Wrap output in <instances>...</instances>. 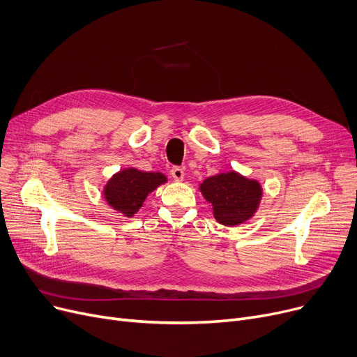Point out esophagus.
Masks as SVG:
<instances>
[{"label":"esophagus","instance_id":"34e87169","mask_svg":"<svg viewBox=\"0 0 357 357\" xmlns=\"http://www.w3.org/2000/svg\"><path fill=\"white\" fill-rule=\"evenodd\" d=\"M171 175H172V178H174L176 182H182L183 178H185V172H183L182 167H172Z\"/></svg>","mask_w":357,"mask_h":357}]
</instances>
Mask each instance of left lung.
<instances>
[{
    "mask_svg": "<svg viewBox=\"0 0 357 357\" xmlns=\"http://www.w3.org/2000/svg\"><path fill=\"white\" fill-rule=\"evenodd\" d=\"M198 186L202 197L211 204L214 218L227 227L249 221L259 210L264 197V188L257 179L243 176L236 171L210 176Z\"/></svg>",
    "mask_w": 357,
    "mask_h": 357,
    "instance_id": "1",
    "label": "left lung"
}]
</instances>
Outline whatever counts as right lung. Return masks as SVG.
<instances>
[{"instance_id": "1", "label": "right lung", "mask_w": 357, "mask_h": 357, "mask_svg": "<svg viewBox=\"0 0 357 357\" xmlns=\"http://www.w3.org/2000/svg\"><path fill=\"white\" fill-rule=\"evenodd\" d=\"M167 178L162 172H144L128 166L112 175L102 188V197L112 210L124 217H133L149 194L166 183Z\"/></svg>"}]
</instances>
